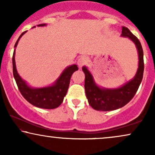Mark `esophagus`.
Returning a JSON list of instances; mask_svg holds the SVG:
<instances>
[{"instance_id":"esophagus-1","label":"esophagus","mask_w":155,"mask_h":155,"mask_svg":"<svg viewBox=\"0 0 155 155\" xmlns=\"http://www.w3.org/2000/svg\"><path fill=\"white\" fill-rule=\"evenodd\" d=\"M87 63V58L86 56H81L80 57L78 61V65L80 68L83 66L84 65H85Z\"/></svg>"}]
</instances>
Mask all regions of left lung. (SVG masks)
<instances>
[{
  "label": "left lung",
  "mask_w": 155,
  "mask_h": 155,
  "mask_svg": "<svg viewBox=\"0 0 155 155\" xmlns=\"http://www.w3.org/2000/svg\"><path fill=\"white\" fill-rule=\"evenodd\" d=\"M122 37L129 38L135 44L138 54V68L134 78L118 88H104L95 82L86 66L82 67L85 75L84 89L89 104L97 111H108L120 109L135 96L143 77V50L138 39L126 27H122Z\"/></svg>",
  "instance_id": "1"
}]
</instances>
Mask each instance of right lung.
Listing matches in <instances>:
<instances>
[{
  "instance_id": "add662e5",
  "label": "right lung",
  "mask_w": 155,
  "mask_h": 155,
  "mask_svg": "<svg viewBox=\"0 0 155 155\" xmlns=\"http://www.w3.org/2000/svg\"><path fill=\"white\" fill-rule=\"evenodd\" d=\"M46 25V24H41L38 25L37 27H44ZM34 27H35V26L33 27V28ZM27 31H25L21 34L18 41L15 44V48L17 47L20 38ZM15 56V48L12 56L13 76L19 90L24 98L31 104L41 109H53L58 107L63 102V99L67 94L72 75L74 72L78 70L77 65L74 64L65 68L58 79L51 85L35 88L29 86V84L24 80H22L18 74L16 69Z\"/></svg>"
}]
</instances>
